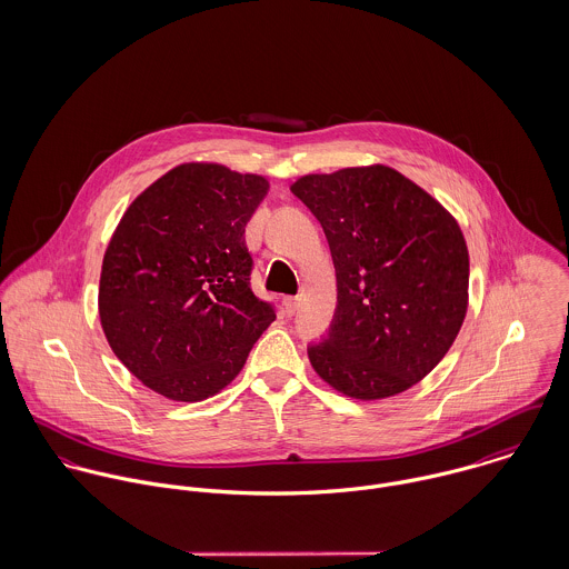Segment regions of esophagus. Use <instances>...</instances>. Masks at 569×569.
I'll use <instances>...</instances> for the list:
<instances>
[{
	"label": "esophagus",
	"mask_w": 569,
	"mask_h": 569,
	"mask_svg": "<svg viewBox=\"0 0 569 569\" xmlns=\"http://www.w3.org/2000/svg\"><path fill=\"white\" fill-rule=\"evenodd\" d=\"M298 298H293V296H287L284 300H282V307H284V311H287V316H293L296 311H298Z\"/></svg>",
	"instance_id": "esophagus-1"
}]
</instances>
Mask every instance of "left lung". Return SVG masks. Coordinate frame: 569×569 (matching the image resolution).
Segmentation results:
<instances>
[{"instance_id":"obj_1","label":"left lung","mask_w":569,"mask_h":569,"mask_svg":"<svg viewBox=\"0 0 569 569\" xmlns=\"http://www.w3.org/2000/svg\"><path fill=\"white\" fill-rule=\"evenodd\" d=\"M291 192L322 223L337 273L332 325L309 346L313 370L350 399L406 392L440 363L467 316L458 221L383 163L305 174Z\"/></svg>"}]
</instances>
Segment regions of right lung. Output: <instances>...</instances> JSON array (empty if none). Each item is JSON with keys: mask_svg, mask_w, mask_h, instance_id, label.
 Wrapping results in <instances>:
<instances>
[{"mask_svg": "<svg viewBox=\"0 0 569 569\" xmlns=\"http://www.w3.org/2000/svg\"><path fill=\"white\" fill-rule=\"evenodd\" d=\"M267 190L260 174L181 163L127 208L109 241L98 289L104 337L133 377L170 401L221 392L276 320L249 287L243 237Z\"/></svg>", "mask_w": 569, "mask_h": 569, "instance_id": "obj_1", "label": "right lung"}]
</instances>
